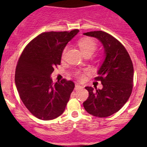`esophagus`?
Instances as JSON below:
<instances>
[{"instance_id": "34e87169", "label": "esophagus", "mask_w": 147, "mask_h": 147, "mask_svg": "<svg viewBox=\"0 0 147 147\" xmlns=\"http://www.w3.org/2000/svg\"><path fill=\"white\" fill-rule=\"evenodd\" d=\"M82 88V86L80 85V84H75V90H79V89H81Z\"/></svg>"}]
</instances>
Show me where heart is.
I'll use <instances>...</instances> for the list:
<instances>
[{"label": "heart", "mask_w": 147, "mask_h": 147, "mask_svg": "<svg viewBox=\"0 0 147 147\" xmlns=\"http://www.w3.org/2000/svg\"><path fill=\"white\" fill-rule=\"evenodd\" d=\"M78 45H79L80 49L82 53L84 54V55L88 54L92 55L96 50V49H97V42H95L94 40L90 38H84L81 39L78 42ZM66 51L67 47H65L64 50H63V53H62V57H64ZM76 75L79 79L82 80L83 78V75L81 72H78L76 73Z\"/></svg>", "instance_id": "obj_1"}]
</instances>
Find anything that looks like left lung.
I'll return each mask as SVG.
<instances>
[{
    "label": "left lung",
    "mask_w": 147,
    "mask_h": 147,
    "mask_svg": "<svg viewBox=\"0 0 147 147\" xmlns=\"http://www.w3.org/2000/svg\"><path fill=\"white\" fill-rule=\"evenodd\" d=\"M84 35L97 38L105 50V60L94 79L101 81L102 89L85 87L89 97L83 102L85 110L98 117H107L119 110L131 94L134 67L124 45L103 31H91Z\"/></svg>",
    "instance_id": "obj_1"
}]
</instances>
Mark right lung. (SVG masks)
Wrapping results in <instances>:
<instances>
[{"label": "right lung", "instance_id": "add662e5", "mask_svg": "<svg viewBox=\"0 0 147 147\" xmlns=\"http://www.w3.org/2000/svg\"><path fill=\"white\" fill-rule=\"evenodd\" d=\"M78 32H42L28 44L19 58L16 88L26 108L38 119H54L65 111L75 84L66 80L54 84L50 75L60 65L65 46Z\"/></svg>", "mask_w": 147, "mask_h": 147}]
</instances>
